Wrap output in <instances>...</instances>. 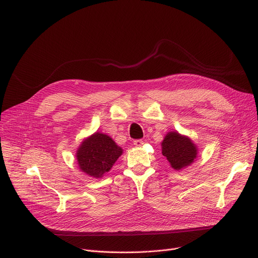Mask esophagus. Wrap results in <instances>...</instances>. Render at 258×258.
<instances>
[{"label":"esophagus","instance_id":"obj_1","mask_svg":"<svg viewBox=\"0 0 258 258\" xmlns=\"http://www.w3.org/2000/svg\"><path fill=\"white\" fill-rule=\"evenodd\" d=\"M134 145L136 147H140L143 145V141L142 140H135L134 141Z\"/></svg>","mask_w":258,"mask_h":258}]
</instances>
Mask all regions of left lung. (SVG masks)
Listing matches in <instances>:
<instances>
[{"label":"left lung","instance_id":"1","mask_svg":"<svg viewBox=\"0 0 258 258\" xmlns=\"http://www.w3.org/2000/svg\"><path fill=\"white\" fill-rule=\"evenodd\" d=\"M163 155L170 167L175 170H182L190 166L198 158L197 144L185 135L177 131L168 132L161 142Z\"/></svg>","mask_w":258,"mask_h":258}]
</instances>
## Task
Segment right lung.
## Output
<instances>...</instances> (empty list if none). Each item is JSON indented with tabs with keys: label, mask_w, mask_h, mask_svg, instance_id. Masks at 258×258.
Wrapping results in <instances>:
<instances>
[{
	"label": "right lung",
	"mask_w": 258,
	"mask_h": 258,
	"mask_svg": "<svg viewBox=\"0 0 258 258\" xmlns=\"http://www.w3.org/2000/svg\"><path fill=\"white\" fill-rule=\"evenodd\" d=\"M123 150L105 134L96 132L80 143L76 151L78 168L89 177L100 179L110 171Z\"/></svg>",
	"instance_id": "obj_1"
}]
</instances>
